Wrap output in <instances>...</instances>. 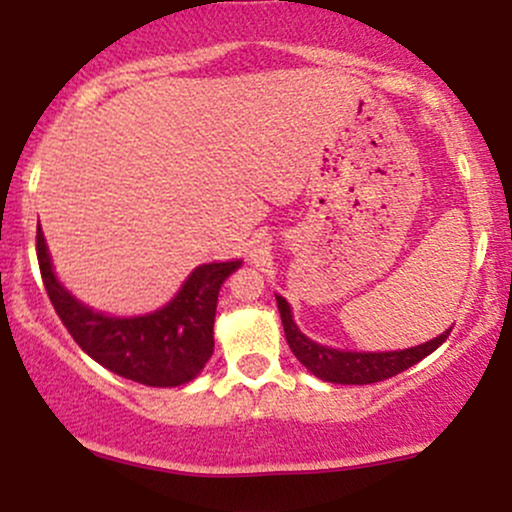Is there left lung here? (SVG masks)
<instances>
[{
	"label": "left lung",
	"instance_id": "8db88e82",
	"mask_svg": "<svg viewBox=\"0 0 512 512\" xmlns=\"http://www.w3.org/2000/svg\"><path fill=\"white\" fill-rule=\"evenodd\" d=\"M276 305L281 313V325H284L286 342H289L293 356L303 363L315 378L325 380V383L337 385H370L380 383V380L392 378V375L402 373L419 363L421 358L438 349L440 344L448 339L450 330H445L438 337L428 339L424 344L409 346V349L397 351H349V349H334V346L317 344L310 337L298 330L296 320H293L291 305L284 296L276 293Z\"/></svg>",
	"mask_w": 512,
	"mask_h": 512
}]
</instances>
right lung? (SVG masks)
Returning a JSON list of instances; mask_svg holds the SVG:
<instances>
[{
	"instance_id": "obj_1",
	"label": "right lung",
	"mask_w": 512,
	"mask_h": 512,
	"mask_svg": "<svg viewBox=\"0 0 512 512\" xmlns=\"http://www.w3.org/2000/svg\"><path fill=\"white\" fill-rule=\"evenodd\" d=\"M38 264L57 315L93 361L134 383L178 387L195 380L214 354L221 284L243 260L199 264L163 308L144 315H108L81 303L57 279L40 226Z\"/></svg>"
}]
</instances>
